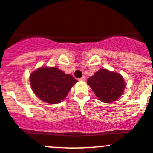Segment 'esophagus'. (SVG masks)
<instances>
[{
    "label": "esophagus",
    "mask_w": 153,
    "mask_h": 153,
    "mask_svg": "<svg viewBox=\"0 0 153 153\" xmlns=\"http://www.w3.org/2000/svg\"><path fill=\"white\" fill-rule=\"evenodd\" d=\"M78 80H79V81H85V80H86V78L84 76H83L82 78H79V79H78Z\"/></svg>",
    "instance_id": "esophagus-1"
}]
</instances>
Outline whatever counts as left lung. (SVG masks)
I'll return each mask as SVG.
<instances>
[{
    "label": "left lung",
    "instance_id": "1",
    "mask_svg": "<svg viewBox=\"0 0 153 153\" xmlns=\"http://www.w3.org/2000/svg\"><path fill=\"white\" fill-rule=\"evenodd\" d=\"M96 96L105 103L115 102L123 94L125 82L120 74L107 69H99L87 80Z\"/></svg>",
    "mask_w": 153,
    "mask_h": 153
}]
</instances>
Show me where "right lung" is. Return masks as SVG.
<instances>
[{"instance_id":"add662e5","label":"right lung","mask_w":153,"mask_h":153,"mask_svg":"<svg viewBox=\"0 0 153 153\" xmlns=\"http://www.w3.org/2000/svg\"><path fill=\"white\" fill-rule=\"evenodd\" d=\"M31 87L41 100L46 103L61 102L76 82L71 75H66L57 67H41L30 76Z\"/></svg>"}]
</instances>
